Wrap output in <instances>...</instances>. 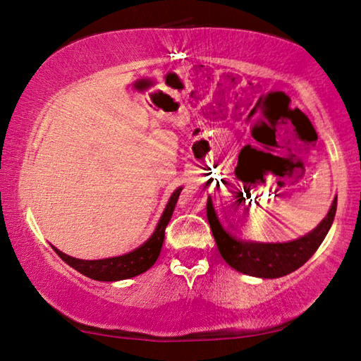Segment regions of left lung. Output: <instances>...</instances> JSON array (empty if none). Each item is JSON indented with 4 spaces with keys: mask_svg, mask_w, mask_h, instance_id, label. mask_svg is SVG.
Here are the masks:
<instances>
[{
    "mask_svg": "<svg viewBox=\"0 0 361 361\" xmlns=\"http://www.w3.org/2000/svg\"><path fill=\"white\" fill-rule=\"evenodd\" d=\"M336 207H338V197H334L328 215L314 231L296 240L283 243L242 240L235 235H231L219 223L210 195L207 200V218H209L212 234L215 237L219 253L232 269L252 277L277 279L296 271L317 252L331 228Z\"/></svg>",
    "mask_w": 361,
    "mask_h": 361,
    "instance_id": "8db88e82",
    "label": "left lung"
}]
</instances>
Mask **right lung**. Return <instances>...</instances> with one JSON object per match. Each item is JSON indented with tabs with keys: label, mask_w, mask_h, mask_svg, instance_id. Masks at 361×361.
Listing matches in <instances>:
<instances>
[{
	"label": "right lung",
	"mask_w": 361,
	"mask_h": 361,
	"mask_svg": "<svg viewBox=\"0 0 361 361\" xmlns=\"http://www.w3.org/2000/svg\"><path fill=\"white\" fill-rule=\"evenodd\" d=\"M183 188H178L172 194L169 204L164 210L161 219H159L156 231L152 232V235L146 240L142 247L133 250V252L122 255V256H114V258H105V259H78L73 258L60 252L56 247L54 252H56L60 258H62L66 264H70L73 269H76L78 272H81L82 276L92 279V280H100V282H116V280H126L132 279L135 276H140L148 271V269L154 264L156 259L159 258V253H161L164 237H166V228L172 218V213L175 210L176 200L180 197Z\"/></svg>",
	"instance_id": "add662e5"
}]
</instances>
